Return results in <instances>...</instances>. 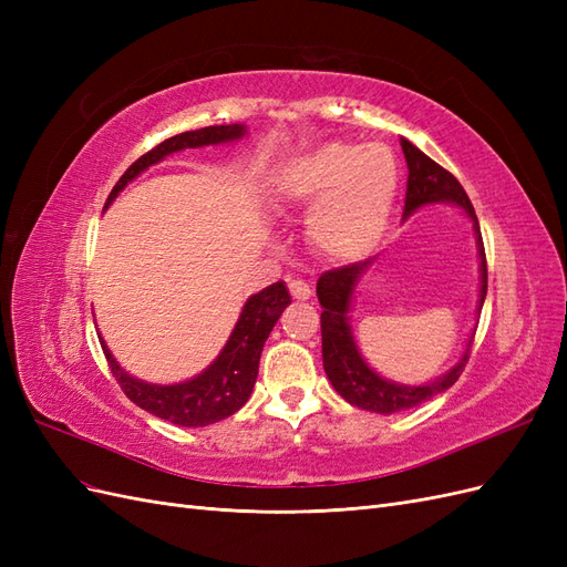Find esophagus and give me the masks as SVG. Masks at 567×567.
<instances>
[{
  "mask_svg": "<svg viewBox=\"0 0 567 567\" xmlns=\"http://www.w3.org/2000/svg\"><path fill=\"white\" fill-rule=\"evenodd\" d=\"M288 290H290V296H293L296 300H310V296H312V288L307 286L305 281H300V279H290L288 281Z\"/></svg>",
  "mask_w": 567,
  "mask_h": 567,
  "instance_id": "obj_1",
  "label": "esophagus"
}]
</instances>
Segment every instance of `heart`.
Masks as SVG:
<instances>
[{
  "mask_svg": "<svg viewBox=\"0 0 567 567\" xmlns=\"http://www.w3.org/2000/svg\"><path fill=\"white\" fill-rule=\"evenodd\" d=\"M400 188V165L383 144L323 142L290 158L277 179L279 213L307 210V241L331 262L379 248Z\"/></svg>",
  "mask_w": 567,
  "mask_h": 567,
  "instance_id": "heart-1",
  "label": "heart"
}]
</instances>
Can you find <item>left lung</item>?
I'll use <instances>...</instances> for the list:
<instances>
[{"mask_svg":"<svg viewBox=\"0 0 567 567\" xmlns=\"http://www.w3.org/2000/svg\"><path fill=\"white\" fill-rule=\"evenodd\" d=\"M400 144L409 167L402 219H409L419 208H423V205H433V203L456 205V208H461L471 219L473 231H475V244H477V257H480V296H477V312H480L487 296V262H485L483 234H480L473 205L452 173L440 167L433 158H427L419 146L404 140V136L400 140ZM373 265H375V257H369L364 262L338 267L319 277L317 298L323 307L321 357H323V371L329 375L331 385L336 388V392L342 400L350 402L352 406L388 416V414H394V411L419 406L431 398H435V394L450 390L458 381L463 367L468 362V352H471L475 331L468 338L466 348H463L458 362L447 373L437 375L435 381H427L421 385H404V383L383 379L379 371H373L369 367L364 354L359 352V346L350 326V307H352L354 290Z\"/></svg>","mask_w":567,"mask_h":567,"instance_id":"obj_1","label":"left lung"}]
</instances>
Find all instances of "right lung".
Returning a JSON list of instances; mask_svg holds the SVG:
<instances>
[{"label":"right lung","mask_w":567,"mask_h":567,"mask_svg":"<svg viewBox=\"0 0 567 567\" xmlns=\"http://www.w3.org/2000/svg\"><path fill=\"white\" fill-rule=\"evenodd\" d=\"M246 132V125H213L169 136V140L144 153L140 161H134L125 169V175L113 186V192L106 200V208L132 179L140 177L151 165L165 161L169 153H177L184 148L229 144L241 140ZM288 305L290 293L284 281L271 284L262 288L260 293L250 296L244 305L241 315H238V321L229 340L225 342V348L215 357V362L208 369H203L198 375H194V379L173 385H158L134 379V375H130L115 362L106 340L101 336L99 340L101 348H104L115 381L136 406H142L148 414L165 419L175 425L203 427L236 414V411L248 402L257 379V369H260L265 340L269 338L274 323L279 321Z\"/></svg>","instance_id":"right-lung-1"}]
</instances>
